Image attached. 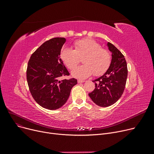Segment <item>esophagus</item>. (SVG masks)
I'll list each match as a JSON object with an SVG mask.
<instances>
[{
  "label": "esophagus",
  "instance_id": "esophagus-1",
  "mask_svg": "<svg viewBox=\"0 0 154 154\" xmlns=\"http://www.w3.org/2000/svg\"><path fill=\"white\" fill-rule=\"evenodd\" d=\"M78 83H83L85 82V80H78Z\"/></svg>",
  "mask_w": 154,
  "mask_h": 154
}]
</instances>
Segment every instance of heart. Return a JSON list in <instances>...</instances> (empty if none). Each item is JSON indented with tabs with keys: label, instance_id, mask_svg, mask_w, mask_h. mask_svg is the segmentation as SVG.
<instances>
[{
	"label": "heart",
	"instance_id": "1",
	"mask_svg": "<svg viewBox=\"0 0 154 154\" xmlns=\"http://www.w3.org/2000/svg\"><path fill=\"white\" fill-rule=\"evenodd\" d=\"M74 50L69 47L63 48L60 58L69 69L75 67L82 58L83 65L72 71L74 77L83 79L92 75L100 76L106 72L111 63V56L108 51L102 48L95 40L84 38L76 41Z\"/></svg>",
	"mask_w": 154,
	"mask_h": 154
}]
</instances>
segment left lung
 <instances>
[{"label": "left lung", "mask_w": 154, "mask_h": 154, "mask_svg": "<svg viewBox=\"0 0 154 154\" xmlns=\"http://www.w3.org/2000/svg\"><path fill=\"white\" fill-rule=\"evenodd\" d=\"M107 47L112 52V60L107 72L94 80L95 88L88 95L100 107H109L122 96L126 84L128 70L124 55L112 44Z\"/></svg>", "instance_id": "obj_1"}]
</instances>
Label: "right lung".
Here are the masks:
<instances>
[{"label":"right lung","instance_id":"obj_1","mask_svg":"<svg viewBox=\"0 0 154 154\" xmlns=\"http://www.w3.org/2000/svg\"><path fill=\"white\" fill-rule=\"evenodd\" d=\"M66 40L55 37L45 42L32 54L27 69V80L32 97L40 106L56 110L66 103L75 79L60 80L69 75L60 59L61 48Z\"/></svg>","mask_w":154,"mask_h":154}]
</instances>
